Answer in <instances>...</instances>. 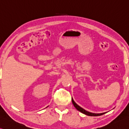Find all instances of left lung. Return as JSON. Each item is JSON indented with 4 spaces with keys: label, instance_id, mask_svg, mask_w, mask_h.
<instances>
[{
    "label": "left lung",
    "instance_id": "left-lung-1",
    "mask_svg": "<svg viewBox=\"0 0 129 129\" xmlns=\"http://www.w3.org/2000/svg\"><path fill=\"white\" fill-rule=\"evenodd\" d=\"M71 100H72V103H73V105H74V106L76 108L77 110L79 111H80L81 112L83 113V114L86 115L97 116H100V115H103V114H105V113H106V112H104V113H101V114H95V113H92V112H88V111H87L85 110L84 109L81 108V107L79 106L78 104H77L76 103H75V102L74 101V100H73V98L71 99Z\"/></svg>",
    "mask_w": 129,
    "mask_h": 129
}]
</instances>
